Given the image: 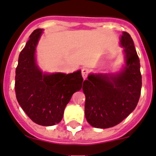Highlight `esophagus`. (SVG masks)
<instances>
[{
    "mask_svg": "<svg viewBox=\"0 0 156 156\" xmlns=\"http://www.w3.org/2000/svg\"><path fill=\"white\" fill-rule=\"evenodd\" d=\"M88 74H89V69L86 68V67H83L82 69V78L84 79H86L88 76Z\"/></svg>",
    "mask_w": 156,
    "mask_h": 156,
    "instance_id": "1",
    "label": "esophagus"
}]
</instances>
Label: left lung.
I'll use <instances>...</instances> for the list:
<instances>
[{
	"label": "left lung",
	"instance_id": "left-lung-1",
	"mask_svg": "<svg viewBox=\"0 0 156 156\" xmlns=\"http://www.w3.org/2000/svg\"><path fill=\"white\" fill-rule=\"evenodd\" d=\"M120 45L123 48L125 65L120 71L110 74H89L83 82L86 96L85 115L93 127H113L136 108L141 91L140 59L133 41L122 32Z\"/></svg>",
	"mask_w": 156,
	"mask_h": 156
}]
</instances>
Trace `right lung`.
Listing matches in <instances>:
<instances>
[{"mask_svg":"<svg viewBox=\"0 0 156 156\" xmlns=\"http://www.w3.org/2000/svg\"><path fill=\"white\" fill-rule=\"evenodd\" d=\"M42 34V29L35 30L20 52L15 90L18 103L30 119L50 126L61 121L72 95L82 89L83 78L80 70L67 74L42 72L36 60V48Z\"/></svg>","mask_w":156,"mask_h":156,"instance_id":"right-lung-1","label":"right lung"}]
</instances>
